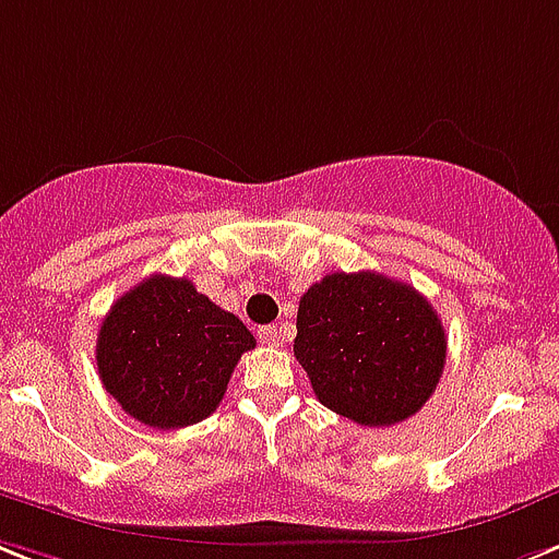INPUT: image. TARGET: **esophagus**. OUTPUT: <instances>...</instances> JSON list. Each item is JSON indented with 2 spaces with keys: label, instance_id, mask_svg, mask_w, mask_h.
<instances>
[{
  "label": "esophagus",
  "instance_id": "esophagus-1",
  "mask_svg": "<svg viewBox=\"0 0 559 559\" xmlns=\"http://www.w3.org/2000/svg\"><path fill=\"white\" fill-rule=\"evenodd\" d=\"M258 341L264 346H278L281 332L275 330V326H261V330H258Z\"/></svg>",
  "mask_w": 559,
  "mask_h": 559
}]
</instances>
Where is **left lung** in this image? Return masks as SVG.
<instances>
[{"label":"left lung","mask_w":559,"mask_h":559,"mask_svg":"<svg viewBox=\"0 0 559 559\" xmlns=\"http://www.w3.org/2000/svg\"><path fill=\"white\" fill-rule=\"evenodd\" d=\"M293 349L326 409L360 426H395L438 386L447 332L409 284L332 272L304 293Z\"/></svg>","instance_id":"8db88e82"}]
</instances>
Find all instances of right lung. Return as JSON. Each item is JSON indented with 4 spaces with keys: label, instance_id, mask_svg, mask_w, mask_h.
<instances>
[{
    "label": "right lung",
    "instance_id": "1",
    "mask_svg": "<svg viewBox=\"0 0 559 559\" xmlns=\"http://www.w3.org/2000/svg\"><path fill=\"white\" fill-rule=\"evenodd\" d=\"M252 332L187 278L150 275L112 304L96 367L121 409L153 429H185L213 415Z\"/></svg>",
    "mask_w": 559,
    "mask_h": 559
}]
</instances>
